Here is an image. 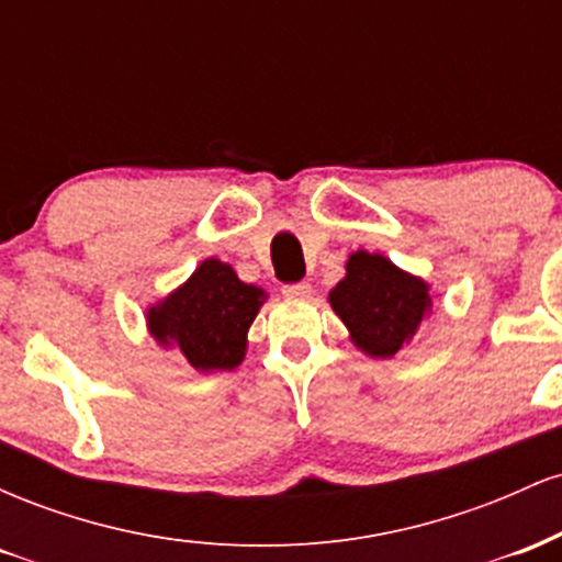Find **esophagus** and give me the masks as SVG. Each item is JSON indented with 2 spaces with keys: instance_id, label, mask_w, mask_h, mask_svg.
<instances>
[{
  "instance_id": "34e87169",
  "label": "esophagus",
  "mask_w": 562,
  "mask_h": 562,
  "mask_svg": "<svg viewBox=\"0 0 562 562\" xmlns=\"http://www.w3.org/2000/svg\"><path fill=\"white\" fill-rule=\"evenodd\" d=\"M282 293L290 295V299H306L312 293V285L308 282H288V285H282Z\"/></svg>"
}]
</instances>
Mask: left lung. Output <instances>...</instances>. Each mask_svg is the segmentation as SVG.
<instances>
[{
	"mask_svg": "<svg viewBox=\"0 0 562 562\" xmlns=\"http://www.w3.org/2000/svg\"><path fill=\"white\" fill-rule=\"evenodd\" d=\"M330 303L351 330L353 344L372 357H393L415 335L430 299L425 282L383 256L357 250L346 263V277L330 293Z\"/></svg>",
	"mask_w": 562,
	"mask_h": 562,
	"instance_id": "obj_1",
	"label": "left lung"
}]
</instances>
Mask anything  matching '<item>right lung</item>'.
I'll use <instances>...</instances> for the list:
<instances>
[{
  "label": "right lung",
  "mask_w": 562,
  "mask_h": 562,
  "mask_svg": "<svg viewBox=\"0 0 562 562\" xmlns=\"http://www.w3.org/2000/svg\"><path fill=\"white\" fill-rule=\"evenodd\" d=\"M263 290L245 285L229 263L203 261L177 293L150 308L147 325L173 344L200 372L232 370L245 357V335L259 314Z\"/></svg>",
  "instance_id": "1"
}]
</instances>
